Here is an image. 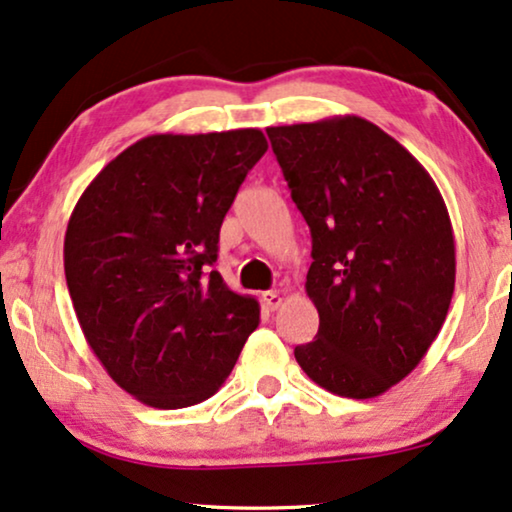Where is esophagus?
Listing matches in <instances>:
<instances>
[{"label":"esophagus","mask_w":512,"mask_h":512,"mask_svg":"<svg viewBox=\"0 0 512 512\" xmlns=\"http://www.w3.org/2000/svg\"><path fill=\"white\" fill-rule=\"evenodd\" d=\"M262 304L269 308V311H276V308L283 304V297H280V292L269 290V292L262 294Z\"/></svg>","instance_id":"obj_1"}]
</instances>
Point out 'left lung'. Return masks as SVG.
Here are the masks:
<instances>
[{"label": "left lung", "mask_w": 512, "mask_h": 512, "mask_svg": "<svg viewBox=\"0 0 512 512\" xmlns=\"http://www.w3.org/2000/svg\"><path fill=\"white\" fill-rule=\"evenodd\" d=\"M266 134L313 239L306 292L320 327L294 357L338 397H378L420 364L448 315V208L427 169L357 115Z\"/></svg>", "instance_id": "obj_1"}]
</instances>
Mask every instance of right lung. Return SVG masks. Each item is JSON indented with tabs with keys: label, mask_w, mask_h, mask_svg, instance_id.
I'll list each match as a JSON object with an SVG mask.
<instances>
[{
	"label": "right lung",
	"mask_w": 512,
	"mask_h": 512,
	"mask_svg": "<svg viewBox=\"0 0 512 512\" xmlns=\"http://www.w3.org/2000/svg\"><path fill=\"white\" fill-rule=\"evenodd\" d=\"M259 129L153 134L78 199L64 276L85 341L122 390L185 408L220 390L259 304L213 269L222 220L266 153Z\"/></svg>",
	"instance_id": "obj_1"
}]
</instances>
